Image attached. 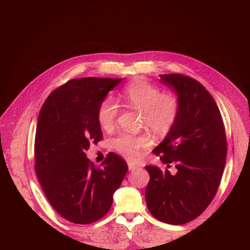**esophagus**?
<instances>
[{"label": "esophagus", "instance_id": "34e87169", "mask_svg": "<svg viewBox=\"0 0 250 250\" xmlns=\"http://www.w3.org/2000/svg\"><path fill=\"white\" fill-rule=\"evenodd\" d=\"M138 168H139L138 166H135V165H133V164H131V163L128 164V169H129V171H133V170L138 169Z\"/></svg>", "mask_w": 250, "mask_h": 250}]
</instances>
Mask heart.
<instances>
[{
  "mask_svg": "<svg viewBox=\"0 0 250 250\" xmlns=\"http://www.w3.org/2000/svg\"><path fill=\"white\" fill-rule=\"evenodd\" d=\"M123 97L130 107L142 112V126L160 137L167 135L175 126L179 116L180 103L173 93H162L160 87L145 78H135L124 88ZM120 107L111 97L104 98L97 112L98 122L103 129L110 130L117 122ZM152 142L147 134H120L112 141V146L129 161H137L142 151Z\"/></svg>",
  "mask_w": 250,
  "mask_h": 250,
  "instance_id": "heart-1",
  "label": "heart"
}]
</instances>
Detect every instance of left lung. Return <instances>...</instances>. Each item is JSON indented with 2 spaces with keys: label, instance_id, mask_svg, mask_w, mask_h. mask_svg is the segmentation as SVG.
<instances>
[{
  "label": "left lung",
  "instance_id": "8db88e82",
  "mask_svg": "<svg viewBox=\"0 0 250 250\" xmlns=\"http://www.w3.org/2000/svg\"><path fill=\"white\" fill-rule=\"evenodd\" d=\"M176 90L177 122L153 153L175 173L146 166L148 209L157 220L185 224L201 215L214 199L228 154L223 120L214 98L200 82L183 74L160 75Z\"/></svg>",
  "mask_w": 250,
  "mask_h": 250
}]
</instances>
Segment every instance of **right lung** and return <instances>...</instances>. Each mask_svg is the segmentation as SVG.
Segmentation results:
<instances>
[{
    "label": "right lung",
    "mask_w": 250,
    "mask_h": 250,
    "mask_svg": "<svg viewBox=\"0 0 250 250\" xmlns=\"http://www.w3.org/2000/svg\"><path fill=\"white\" fill-rule=\"evenodd\" d=\"M122 78L72 79L49 95L37 120L34 169L42 191L67 221L89 224L108 213L112 195L122 184L128 166L109 152L95 166L85 155L103 139L97 112L109 90Z\"/></svg>",
    "instance_id": "right-lung-1"
}]
</instances>
